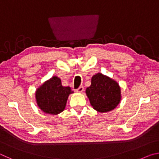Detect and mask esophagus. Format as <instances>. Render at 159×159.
<instances>
[{
    "instance_id": "esophagus-1",
    "label": "esophagus",
    "mask_w": 159,
    "mask_h": 159,
    "mask_svg": "<svg viewBox=\"0 0 159 159\" xmlns=\"http://www.w3.org/2000/svg\"><path fill=\"white\" fill-rule=\"evenodd\" d=\"M83 90H84V88H83V86H80L79 88H77L76 90V92L77 93H82Z\"/></svg>"
}]
</instances>
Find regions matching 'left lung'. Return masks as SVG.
I'll return each mask as SVG.
<instances>
[{
    "instance_id": "left-lung-1",
    "label": "left lung",
    "mask_w": 159,
    "mask_h": 159,
    "mask_svg": "<svg viewBox=\"0 0 159 159\" xmlns=\"http://www.w3.org/2000/svg\"><path fill=\"white\" fill-rule=\"evenodd\" d=\"M90 104L99 112L110 111L120 101V88L108 76L98 73L92 77L91 85L85 90Z\"/></svg>"
}]
</instances>
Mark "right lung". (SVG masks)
I'll list each match as a JSON object with an SVG mask.
<instances>
[{"label": "right lung", "instance_id": "1", "mask_svg": "<svg viewBox=\"0 0 159 159\" xmlns=\"http://www.w3.org/2000/svg\"><path fill=\"white\" fill-rule=\"evenodd\" d=\"M73 93L69 86H62L60 79L53 76L37 89V104L46 114H58L64 111L69 94Z\"/></svg>", "mask_w": 159, "mask_h": 159}]
</instances>
